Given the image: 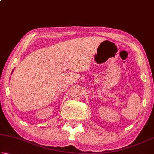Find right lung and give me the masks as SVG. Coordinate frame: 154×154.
Wrapping results in <instances>:
<instances>
[{
    "label": "right lung",
    "mask_w": 154,
    "mask_h": 154,
    "mask_svg": "<svg viewBox=\"0 0 154 154\" xmlns=\"http://www.w3.org/2000/svg\"><path fill=\"white\" fill-rule=\"evenodd\" d=\"M14 70H13V71H12V72H14ZM12 72H11V74H12Z\"/></svg>",
    "instance_id": "add662e5"
}]
</instances>
